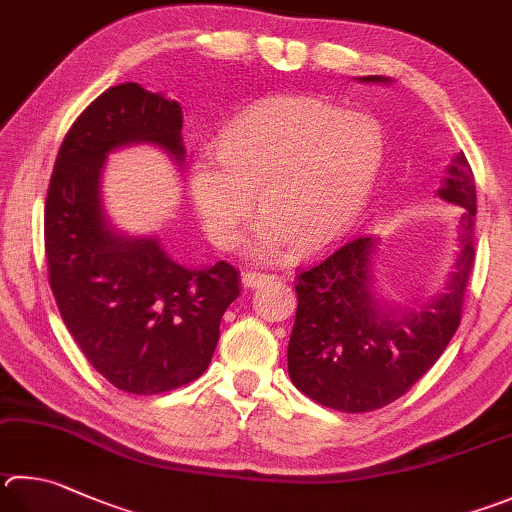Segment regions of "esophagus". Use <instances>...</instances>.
Listing matches in <instances>:
<instances>
[{"instance_id": "34e87169", "label": "esophagus", "mask_w": 512, "mask_h": 512, "mask_svg": "<svg viewBox=\"0 0 512 512\" xmlns=\"http://www.w3.org/2000/svg\"><path fill=\"white\" fill-rule=\"evenodd\" d=\"M266 280H268V275L257 273V271H244V275H241V282H244L246 288H257V286H262Z\"/></svg>"}]
</instances>
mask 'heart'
Here are the masks:
<instances>
[{"mask_svg":"<svg viewBox=\"0 0 512 512\" xmlns=\"http://www.w3.org/2000/svg\"><path fill=\"white\" fill-rule=\"evenodd\" d=\"M385 154V129L365 111L311 96L264 100L221 132L215 156L194 159L190 197L217 248L237 244L255 194L253 255L313 253L356 224Z\"/></svg>","mask_w":512,"mask_h":512,"instance_id":"heart-1","label":"heart"}]
</instances>
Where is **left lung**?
<instances>
[{
  "instance_id": "left-lung-1",
  "label": "left lung",
  "mask_w": 512,
  "mask_h": 512,
  "mask_svg": "<svg viewBox=\"0 0 512 512\" xmlns=\"http://www.w3.org/2000/svg\"><path fill=\"white\" fill-rule=\"evenodd\" d=\"M358 80L392 82L383 76ZM436 194L463 210L452 271L425 302L392 306L376 293L378 237H349L297 273L288 376L315 403L347 414L394 403L439 360L459 329L477 215L475 176L463 152L452 156Z\"/></svg>"
}]
</instances>
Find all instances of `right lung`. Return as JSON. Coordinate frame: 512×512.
Instances as JSON below:
<instances>
[{"instance_id": "right-lung-1", "label": "right lung", "mask_w": 512, "mask_h": 512, "mask_svg": "<svg viewBox=\"0 0 512 512\" xmlns=\"http://www.w3.org/2000/svg\"><path fill=\"white\" fill-rule=\"evenodd\" d=\"M181 127L176 100L136 82L111 87L64 136L46 192V264L62 320L91 367L138 396L197 380L239 295L237 268L181 266L156 237L120 232L102 206L107 156L156 145L181 170Z\"/></svg>"}]
</instances>
